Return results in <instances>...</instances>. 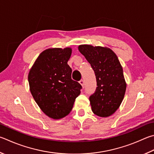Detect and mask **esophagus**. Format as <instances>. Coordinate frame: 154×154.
I'll list each match as a JSON object with an SVG mask.
<instances>
[{
  "instance_id": "obj_1",
  "label": "esophagus",
  "mask_w": 154,
  "mask_h": 154,
  "mask_svg": "<svg viewBox=\"0 0 154 154\" xmlns=\"http://www.w3.org/2000/svg\"><path fill=\"white\" fill-rule=\"evenodd\" d=\"M79 83H80L81 85H82L83 88V87H84V81H83V80H82H82H81L80 82H79Z\"/></svg>"
}]
</instances>
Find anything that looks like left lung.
Wrapping results in <instances>:
<instances>
[{
  "label": "left lung",
  "mask_w": 154,
  "mask_h": 154,
  "mask_svg": "<svg viewBox=\"0 0 154 154\" xmlns=\"http://www.w3.org/2000/svg\"><path fill=\"white\" fill-rule=\"evenodd\" d=\"M84 56L95 72L97 88L89 97L91 110L100 117L111 116L124 98L126 84L122 67L112 50L101 46L80 45Z\"/></svg>",
  "instance_id": "1"
}]
</instances>
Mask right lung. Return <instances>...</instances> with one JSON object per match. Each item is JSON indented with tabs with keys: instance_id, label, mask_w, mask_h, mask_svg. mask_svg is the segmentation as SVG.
Wrapping results in <instances>:
<instances>
[{
	"instance_id": "obj_1",
	"label": "right lung",
	"mask_w": 154,
	"mask_h": 154,
	"mask_svg": "<svg viewBox=\"0 0 154 154\" xmlns=\"http://www.w3.org/2000/svg\"><path fill=\"white\" fill-rule=\"evenodd\" d=\"M71 48H49L39 55L28 75L33 99L43 112L60 119L71 112L82 86L71 79Z\"/></svg>"
}]
</instances>
